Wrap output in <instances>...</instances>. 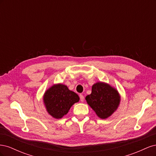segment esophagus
I'll return each instance as SVG.
<instances>
[{"label":"esophagus","instance_id":"1","mask_svg":"<svg viewBox=\"0 0 156 156\" xmlns=\"http://www.w3.org/2000/svg\"><path fill=\"white\" fill-rule=\"evenodd\" d=\"M79 98H80V101H84V96H83V94H80L79 95Z\"/></svg>","mask_w":156,"mask_h":156}]
</instances>
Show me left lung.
I'll list each match as a JSON object with an SVG mask.
<instances>
[{
	"instance_id": "1",
	"label": "left lung",
	"mask_w": 156,
	"mask_h": 156,
	"mask_svg": "<svg viewBox=\"0 0 156 156\" xmlns=\"http://www.w3.org/2000/svg\"><path fill=\"white\" fill-rule=\"evenodd\" d=\"M88 104L102 119L110 116L117 108L120 96L116 90L103 83L94 84L92 93L86 97Z\"/></svg>"
}]
</instances>
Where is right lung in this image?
Masks as SVG:
<instances>
[{
	"label": "right lung",
	"instance_id": "right-lung-1",
	"mask_svg": "<svg viewBox=\"0 0 156 156\" xmlns=\"http://www.w3.org/2000/svg\"><path fill=\"white\" fill-rule=\"evenodd\" d=\"M79 100V98L76 93L61 84L48 90L44 97L47 111L55 119H60L66 115L71 107Z\"/></svg>",
	"mask_w": 156,
	"mask_h": 156
}]
</instances>
